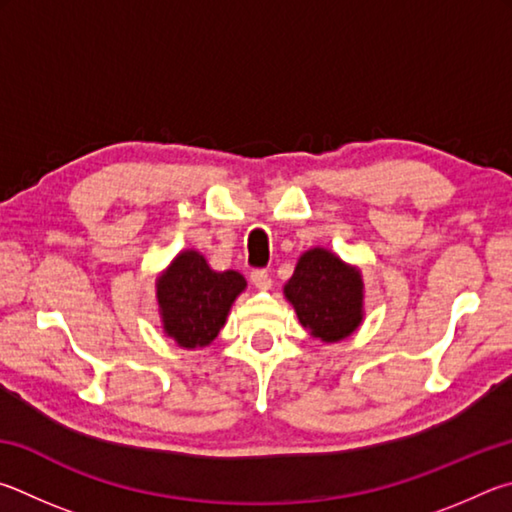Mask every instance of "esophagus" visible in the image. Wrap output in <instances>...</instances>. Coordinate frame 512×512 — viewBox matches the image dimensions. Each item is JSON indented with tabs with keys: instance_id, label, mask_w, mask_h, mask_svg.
<instances>
[{
	"instance_id": "obj_1",
	"label": "esophagus",
	"mask_w": 512,
	"mask_h": 512,
	"mask_svg": "<svg viewBox=\"0 0 512 512\" xmlns=\"http://www.w3.org/2000/svg\"><path fill=\"white\" fill-rule=\"evenodd\" d=\"M251 283H254L258 290H270L272 288V274L267 270H254V272H251Z\"/></svg>"
}]
</instances>
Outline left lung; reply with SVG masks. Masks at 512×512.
<instances>
[{
	"mask_svg": "<svg viewBox=\"0 0 512 512\" xmlns=\"http://www.w3.org/2000/svg\"><path fill=\"white\" fill-rule=\"evenodd\" d=\"M285 297L297 310L301 326L321 342H339L362 321L360 272L326 249H310L299 258Z\"/></svg>",
	"mask_w": 512,
	"mask_h": 512,
	"instance_id": "obj_1",
	"label": "left lung"
}]
</instances>
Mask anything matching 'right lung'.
<instances>
[{"mask_svg": "<svg viewBox=\"0 0 512 512\" xmlns=\"http://www.w3.org/2000/svg\"><path fill=\"white\" fill-rule=\"evenodd\" d=\"M245 285L238 272H213L197 251L179 254L157 281V301L168 337L184 348L209 346Z\"/></svg>", "mask_w": 512, "mask_h": 512, "instance_id": "obj_1", "label": "right lung"}]
</instances>
